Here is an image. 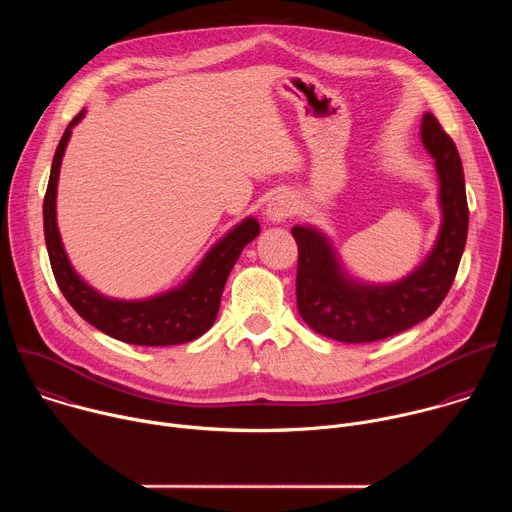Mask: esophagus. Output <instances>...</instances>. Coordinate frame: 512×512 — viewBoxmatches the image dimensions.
<instances>
[{
    "label": "esophagus",
    "instance_id": "34e87169",
    "mask_svg": "<svg viewBox=\"0 0 512 512\" xmlns=\"http://www.w3.org/2000/svg\"><path fill=\"white\" fill-rule=\"evenodd\" d=\"M296 210V202H294V196L287 194V192H279L275 194L269 204H267V218L271 223H283L285 218H289L291 214H294Z\"/></svg>",
    "mask_w": 512,
    "mask_h": 512
}]
</instances>
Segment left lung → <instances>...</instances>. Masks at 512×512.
I'll list each match as a JSON object with an SVG mask.
<instances>
[{
  "mask_svg": "<svg viewBox=\"0 0 512 512\" xmlns=\"http://www.w3.org/2000/svg\"><path fill=\"white\" fill-rule=\"evenodd\" d=\"M421 141L435 160L442 227L409 275L393 283L352 279L322 231L291 229L298 243V312L314 332L346 344L377 342L423 322L448 296L468 235L464 170L456 143L431 113L423 115Z\"/></svg>",
  "mask_w": 512,
  "mask_h": 512,
  "instance_id": "8db88e82",
  "label": "left lung"
}]
</instances>
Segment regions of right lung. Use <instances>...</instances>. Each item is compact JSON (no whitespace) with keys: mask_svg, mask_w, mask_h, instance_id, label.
<instances>
[{"mask_svg":"<svg viewBox=\"0 0 512 512\" xmlns=\"http://www.w3.org/2000/svg\"><path fill=\"white\" fill-rule=\"evenodd\" d=\"M85 117L81 111L68 123L56 148L44 196V239L52 273L68 304L97 330L137 346H172L202 336L216 320L227 277L245 245L261 231L253 216L214 243L198 267L178 287L145 300H115L99 294L70 265L56 225V186L72 127Z\"/></svg>","mask_w":512,"mask_h":512,"instance_id":"right-lung-1","label":"right lung"}]
</instances>
